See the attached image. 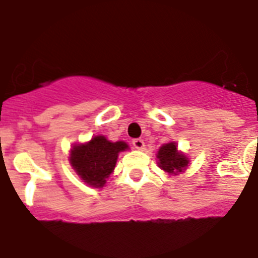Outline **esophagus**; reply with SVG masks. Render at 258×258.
Wrapping results in <instances>:
<instances>
[{
  "label": "esophagus",
  "instance_id": "obj_1",
  "mask_svg": "<svg viewBox=\"0 0 258 258\" xmlns=\"http://www.w3.org/2000/svg\"><path fill=\"white\" fill-rule=\"evenodd\" d=\"M133 146H134V149L143 150L145 149V142H143L142 140H140V138H137V140H133Z\"/></svg>",
  "mask_w": 258,
  "mask_h": 258
}]
</instances>
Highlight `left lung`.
<instances>
[{
    "instance_id": "1",
    "label": "left lung",
    "mask_w": 258,
    "mask_h": 258,
    "mask_svg": "<svg viewBox=\"0 0 258 258\" xmlns=\"http://www.w3.org/2000/svg\"><path fill=\"white\" fill-rule=\"evenodd\" d=\"M177 147H178L177 143L173 141L164 143L156 154L157 165L168 174H181L182 172L187 169L188 164H190V159L187 157V155L179 151Z\"/></svg>"
}]
</instances>
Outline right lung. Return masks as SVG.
Here are the masks:
<instances>
[{
	"label": "right lung",
	"instance_id": "right-lung-1",
	"mask_svg": "<svg viewBox=\"0 0 258 258\" xmlns=\"http://www.w3.org/2000/svg\"><path fill=\"white\" fill-rule=\"evenodd\" d=\"M126 150L129 146L124 141L111 142L104 136H94L88 142L72 146L68 160L86 184L102 188L115 169L118 154Z\"/></svg>",
	"mask_w": 258,
	"mask_h": 258
}]
</instances>
